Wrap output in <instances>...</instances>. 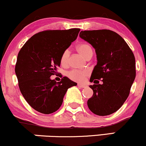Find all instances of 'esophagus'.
<instances>
[{"label":"esophagus","mask_w":146,"mask_h":146,"mask_svg":"<svg viewBox=\"0 0 146 146\" xmlns=\"http://www.w3.org/2000/svg\"><path fill=\"white\" fill-rule=\"evenodd\" d=\"M78 86L79 87H80V88H84V87L86 86V85L82 84H78Z\"/></svg>","instance_id":"34e87169"}]
</instances>
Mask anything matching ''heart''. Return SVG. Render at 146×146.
Instances as JSON below:
<instances>
[{
	"label": "heart",
	"mask_w": 146,
	"mask_h": 146,
	"mask_svg": "<svg viewBox=\"0 0 146 146\" xmlns=\"http://www.w3.org/2000/svg\"><path fill=\"white\" fill-rule=\"evenodd\" d=\"M77 49L80 54H82L85 58H88L89 56H93V48L89 44H86V43H82V44H79L77 46ZM69 51L66 49L62 53V56L60 57V64L63 66H67L68 64V58H69ZM89 75V71L87 70H78L73 69L68 72V76L70 79L75 82H82L84 81L86 77Z\"/></svg>",
	"instance_id": "heart-1"
}]
</instances>
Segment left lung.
I'll return each instance as SVG.
<instances>
[{
  "instance_id": "left-lung-1",
  "label": "left lung",
  "mask_w": 146,
  "mask_h": 146,
  "mask_svg": "<svg viewBox=\"0 0 146 146\" xmlns=\"http://www.w3.org/2000/svg\"><path fill=\"white\" fill-rule=\"evenodd\" d=\"M80 37L93 46L98 60L90 78L94 84L89 86L93 95L87 102L88 108L97 115H109L128 98L136 76L135 56L124 40L111 30L82 31Z\"/></svg>"
}]
</instances>
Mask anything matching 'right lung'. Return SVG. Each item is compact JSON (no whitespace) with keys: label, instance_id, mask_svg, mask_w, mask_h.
Masks as SVG:
<instances>
[{"label":"right lung","instance_id":"obj_1","mask_svg":"<svg viewBox=\"0 0 146 146\" xmlns=\"http://www.w3.org/2000/svg\"><path fill=\"white\" fill-rule=\"evenodd\" d=\"M80 29L46 30L33 35L18 53L15 72L22 95L34 110L51 114L60 108L68 88L77 83L67 77L57 82L56 75L64 51L76 40Z\"/></svg>","mask_w":146,"mask_h":146}]
</instances>
